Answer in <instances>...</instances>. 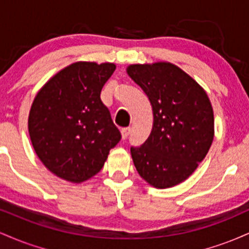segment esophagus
Returning <instances> with one entry per match:
<instances>
[{
	"mask_svg": "<svg viewBox=\"0 0 249 249\" xmlns=\"http://www.w3.org/2000/svg\"><path fill=\"white\" fill-rule=\"evenodd\" d=\"M130 127H126V128H123V130L121 131V133H122V139L123 141H125V139L127 138L128 137V134H130Z\"/></svg>",
	"mask_w": 249,
	"mask_h": 249,
	"instance_id": "esophagus-1",
	"label": "esophagus"
}]
</instances>
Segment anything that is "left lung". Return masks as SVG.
Returning <instances> with one entry per match:
<instances>
[{
  "mask_svg": "<svg viewBox=\"0 0 249 249\" xmlns=\"http://www.w3.org/2000/svg\"><path fill=\"white\" fill-rule=\"evenodd\" d=\"M126 72L153 111L150 137L141 147H131L134 166L151 186H176L196 170L213 142L210 98L192 77L170 62L131 64Z\"/></svg>",
  "mask_w": 249,
  "mask_h": 249,
  "instance_id": "left-lung-1",
  "label": "left lung"
}]
</instances>
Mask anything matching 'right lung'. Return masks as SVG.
I'll return each mask as SVG.
<instances>
[{
    "mask_svg": "<svg viewBox=\"0 0 249 249\" xmlns=\"http://www.w3.org/2000/svg\"><path fill=\"white\" fill-rule=\"evenodd\" d=\"M113 63L76 62L39 89L28 130L34 150L58 178L81 184L96 176L122 136L101 101Z\"/></svg>",
    "mask_w": 249,
    "mask_h": 249,
    "instance_id": "1",
    "label": "right lung"
}]
</instances>
